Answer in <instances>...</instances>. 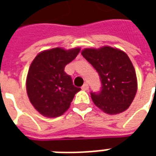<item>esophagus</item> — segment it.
Wrapping results in <instances>:
<instances>
[{"instance_id": "esophagus-1", "label": "esophagus", "mask_w": 156, "mask_h": 156, "mask_svg": "<svg viewBox=\"0 0 156 156\" xmlns=\"http://www.w3.org/2000/svg\"><path fill=\"white\" fill-rule=\"evenodd\" d=\"M82 89L83 90H88V83H84L82 86Z\"/></svg>"}]
</instances>
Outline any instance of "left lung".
I'll return each mask as SVG.
<instances>
[{
	"label": "left lung",
	"instance_id": "left-lung-1",
	"mask_svg": "<svg viewBox=\"0 0 156 156\" xmlns=\"http://www.w3.org/2000/svg\"><path fill=\"white\" fill-rule=\"evenodd\" d=\"M82 55L98 72L101 81L100 91L90 94L94 105L109 115L126 110L137 91L136 73L128 55L110 47L86 48Z\"/></svg>",
	"mask_w": 156,
	"mask_h": 156
}]
</instances>
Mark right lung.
Returning <instances> with one entry per match:
<instances>
[{"instance_id": "right-lung-1", "label": "right lung", "mask_w": 156, "mask_h": 156, "mask_svg": "<svg viewBox=\"0 0 156 156\" xmlns=\"http://www.w3.org/2000/svg\"><path fill=\"white\" fill-rule=\"evenodd\" d=\"M80 51L79 48H53L39 53L32 61L27 78V91L34 108L47 117H58L70 106L80 90L64 71Z\"/></svg>"}]
</instances>
